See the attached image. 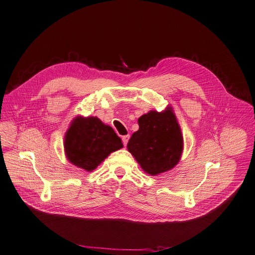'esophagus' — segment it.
I'll use <instances>...</instances> for the list:
<instances>
[{
    "mask_svg": "<svg viewBox=\"0 0 255 255\" xmlns=\"http://www.w3.org/2000/svg\"><path fill=\"white\" fill-rule=\"evenodd\" d=\"M129 138H130V135H129V134H128V135H124L123 137H122V140H123L124 146H127V143H128Z\"/></svg>",
    "mask_w": 255,
    "mask_h": 255,
    "instance_id": "1",
    "label": "esophagus"
}]
</instances>
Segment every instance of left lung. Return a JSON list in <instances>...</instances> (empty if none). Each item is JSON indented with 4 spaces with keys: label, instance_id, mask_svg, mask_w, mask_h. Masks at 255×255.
I'll list each match as a JSON object with an SVG mask.
<instances>
[{
    "label": "left lung",
    "instance_id": "left-lung-1",
    "mask_svg": "<svg viewBox=\"0 0 255 255\" xmlns=\"http://www.w3.org/2000/svg\"><path fill=\"white\" fill-rule=\"evenodd\" d=\"M138 126L127 148L142 170L157 175L174 168L181 156L183 138L171 108L163 113L152 110L141 116Z\"/></svg>",
    "mask_w": 255,
    "mask_h": 255
}]
</instances>
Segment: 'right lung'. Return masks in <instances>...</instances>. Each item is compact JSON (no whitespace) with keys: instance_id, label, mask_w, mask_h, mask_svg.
I'll list each match as a JSON object with an SVG mask.
<instances>
[{"instance_id":"obj_1","label":"right lung","mask_w":255,"mask_h":255,"mask_svg":"<svg viewBox=\"0 0 255 255\" xmlns=\"http://www.w3.org/2000/svg\"><path fill=\"white\" fill-rule=\"evenodd\" d=\"M123 147L115 130L98 118H77L65 134L68 159L86 171L95 170L108 155Z\"/></svg>"}]
</instances>
